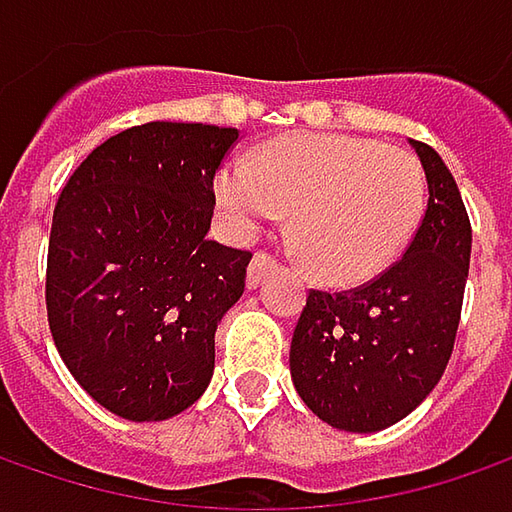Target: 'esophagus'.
<instances>
[{
	"label": "esophagus",
	"instance_id": "1",
	"mask_svg": "<svg viewBox=\"0 0 512 512\" xmlns=\"http://www.w3.org/2000/svg\"><path fill=\"white\" fill-rule=\"evenodd\" d=\"M276 265V259L267 253V250H256L253 253V259H250V267H247V287H256L262 279H265V273L270 267Z\"/></svg>",
	"mask_w": 512,
	"mask_h": 512
}]
</instances>
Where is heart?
Here are the masks:
<instances>
[{
    "label": "heart",
    "mask_w": 512,
    "mask_h": 512,
    "mask_svg": "<svg viewBox=\"0 0 512 512\" xmlns=\"http://www.w3.org/2000/svg\"><path fill=\"white\" fill-rule=\"evenodd\" d=\"M239 230L293 210L290 236L307 270L330 285H359L399 259L427 205L422 162L404 148L347 133H293L253 159H230L216 179Z\"/></svg>",
    "instance_id": "1"
}]
</instances>
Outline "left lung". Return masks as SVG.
I'll list each match as a JSON object with an SVG mask.
<instances>
[{"instance_id":"left-lung-1","label":"left lung","mask_w":512,"mask_h":512,"mask_svg":"<svg viewBox=\"0 0 512 512\" xmlns=\"http://www.w3.org/2000/svg\"><path fill=\"white\" fill-rule=\"evenodd\" d=\"M427 210L399 262L350 290H310L290 342L302 402L330 427L376 433L427 399L450 362L462 319L473 230L453 173L413 142Z\"/></svg>"}]
</instances>
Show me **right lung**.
Segmentation results:
<instances>
[{
  "mask_svg": "<svg viewBox=\"0 0 512 512\" xmlns=\"http://www.w3.org/2000/svg\"><path fill=\"white\" fill-rule=\"evenodd\" d=\"M236 142V128L202 122L136 125L90 150L53 207L50 336L122 419H170L213 376L216 325L253 256L207 239L213 179Z\"/></svg>",
  "mask_w": 512,
  "mask_h": 512,
  "instance_id": "add662e5",
  "label": "right lung"
}]
</instances>
